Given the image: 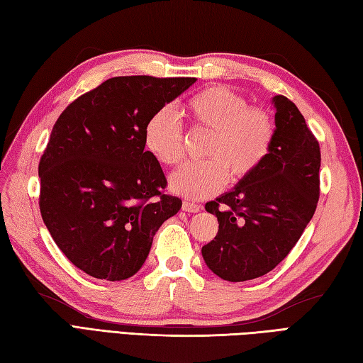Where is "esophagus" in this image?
<instances>
[{"label":"esophagus","mask_w":363,"mask_h":363,"mask_svg":"<svg viewBox=\"0 0 363 363\" xmlns=\"http://www.w3.org/2000/svg\"><path fill=\"white\" fill-rule=\"evenodd\" d=\"M201 209H203V206L195 204V203H191V201H184V203H182V211H184V212L195 213V212H199Z\"/></svg>","instance_id":"1"}]
</instances>
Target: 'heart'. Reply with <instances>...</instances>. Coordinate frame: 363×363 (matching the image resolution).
Wrapping results in <instances>:
<instances>
[{"instance_id": "1", "label": "heart", "mask_w": 363, "mask_h": 363, "mask_svg": "<svg viewBox=\"0 0 363 363\" xmlns=\"http://www.w3.org/2000/svg\"><path fill=\"white\" fill-rule=\"evenodd\" d=\"M189 125L209 130L201 162H190L169 177L173 194L190 199L217 195L229 179L251 176L264 164L274 142V120L260 106L226 86L199 90L184 104ZM143 143L162 165L174 167L184 156L182 128L176 115L162 107L150 115L143 128Z\"/></svg>"}]
</instances>
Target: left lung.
I'll list each match as a JSON object with an SVG mask.
<instances>
[{
  "instance_id": "left-lung-1",
  "label": "left lung",
  "mask_w": 363,
  "mask_h": 363,
  "mask_svg": "<svg viewBox=\"0 0 363 363\" xmlns=\"http://www.w3.org/2000/svg\"><path fill=\"white\" fill-rule=\"evenodd\" d=\"M274 142L268 157L220 198L206 204L218 233L203 246L206 265L221 279H256L287 257L320 198L318 140L289 98L276 95Z\"/></svg>"
}]
</instances>
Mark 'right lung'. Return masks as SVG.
<instances>
[{
	"label": "right lung",
	"mask_w": 363,
	"mask_h": 363,
	"mask_svg": "<svg viewBox=\"0 0 363 363\" xmlns=\"http://www.w3.org/2000/svg\"><path fill=\"white\" fill-rule=\"evenodd\" d=\"M195 81L117 76L54 123L38 164V206L59 250L89 276H134L162 223L181 209L179 198L164 194L165 174L145 151L143 128Z\"/></svg>",
	"instance_id": "obj_1"
}]
</instances>
